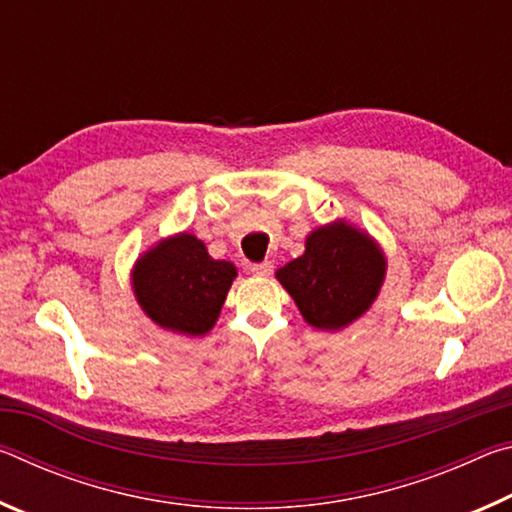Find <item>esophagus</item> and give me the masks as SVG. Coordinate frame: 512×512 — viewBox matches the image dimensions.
Here are the masks:
<instances>
[{"label": "esophagus", "mask_w": 512, "mask_h": 512, "mask_svg": "<svg viewBox=\"0 0 512 512\" xmlns=\"http://www.w3.org/2000/svg\"><path fill=\"white\" fill-rule=\"evenodd\" d=\"M250 273L257 277H268L273 273V264L271 262H262V264H250Z\"/></svg>", "instance_id": "1"}]
</instances>
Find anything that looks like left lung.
<instances>
[{
    "instance_id": "1",
    "label": "left lung",
    "mask_w": 512,
    "mask_h": 512,
    "mask_svg": "<svg viewBox=\"0 0 512 512\" xmlns=\"http://www.w3.org/2000/svg\"><path fill=\"white\" fill-rule=\"evenodd\" d=\"M386 268V255L375 237L336 219L311 230L305 253L277 268L275 277L311 327L339 332L372 307Z\"/></svg>"
}]
</instances>
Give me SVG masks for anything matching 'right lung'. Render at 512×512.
<instances>
[{"label": "right lung", "instance_id": "add662e5", "mask_svg": "<svg viewBox=\"0 0 512 512\" xmlns=\"http://www.w3.org/2000/svg\"><path fill=\"white\" fill-rule=\"evenodd\" d=\"M237 266L214 259L192 232L164 237L137 257L131 287L155 325L180 336H205L219 320Z\"/></svg>", "mask_w": 512, "mask_h": 512}]
</instances>
